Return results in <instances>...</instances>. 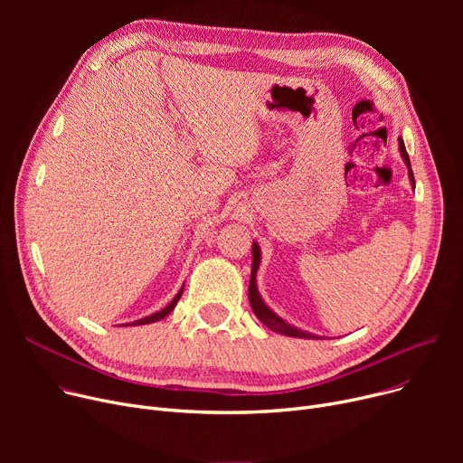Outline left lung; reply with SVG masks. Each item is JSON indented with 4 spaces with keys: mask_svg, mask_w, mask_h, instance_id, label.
Segmentation results:
<instances>
[{
    "mask_svg": "<svg viewBox=\"0 0 463 463\" xmlns=\"http://www.w3.org/2000/svg\"><path fill=\"white\" fill-rule=\"evenodd\" d=\"M400 152H402V157H403V161H405V165H407V168H409V178H411L412 185H415V176H412L411 161H409V156H407V150H405V144H403L402 138H400ZM251 253H253V266H251V279H250V304H251V309H253L255 315H257V319H259L262 325L269 326L270 330L278 332V334H285V335H290V337H304V339H306V337H311V339L317 337V335L307 334V332H304V330H300V328H297V326H290L288 323H285L281 317H278V315L262 302V298H260V295H259V290H257V270H259V262H260V250H259V246L255 244V241H253Z\"/></svg>",
    "mask_w": 463,
    "mask_h": 463,
    "instance_id": "left-lung-1",
    "label": "left lung"
}]
</instances>
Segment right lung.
Wrapping results in <instances>:
<instances>
[{
  "mask_svg": "<svg viewBox=\"0 0 463 463\" xmlns=\"http://www.w3.org/2000/svg\"><path fill=\"white\" fill-rule=\"evenodd\" d=\"M182 293H184V287L180 288V293L173 298V302H170L166 307H163L161 311H157V313H154V315H148V317H144V319H138V321H135V323H131V325H150V323H156V321H159V319H165L166 315L175 309V306H176V302L180 300V297H182Z\"/></svg>",
  "mask_w": 463,
  "mask_h": 463,
  "instance_id": "right-lung-1",
  "label": "right lung"
}]
</instances>
